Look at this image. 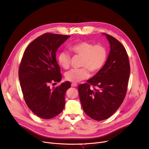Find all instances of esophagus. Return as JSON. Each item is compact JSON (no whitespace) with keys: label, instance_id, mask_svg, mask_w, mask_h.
Returning <instances> with one entry per match:
<instances>
[{"label":"esophagus","instance_id":"esophagus-1","mask_svg":"<svg viewBox=\"0 0 149 149\" xmlns=\"http://www.w3.org/2000/svg\"><path fill=\"white\" fill-rule=\"evenodd\" d=\"M78 86V84H76V83H71V86L72 87H76Z\"/></svg>","mask_w":149,"mask_h":149}]
</instances>
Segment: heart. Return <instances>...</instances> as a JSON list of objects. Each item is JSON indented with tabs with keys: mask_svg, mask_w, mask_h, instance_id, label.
<instances>
[{
	"mask_svg": "<svg viewBox=\"0 0 149 149\" xmlns=\"http://www.w3.org/2000/svg\"><path fill=\"white\" fill-rule=\"evenodd\" d=\"M69 49L74 55L82 58L79 69H71L66 72L65 78L71 82L78 83L87 79L89 76V70L92 73L98 71L104 65L107 53L106 48L102 45H94L91 43L82 41L72 45ZM58 63L63 69L69 68L71 63V56L68 53L63 51L57 56Z\"/></svg>",
	"mask_w": 149,
	"mask_h": 149,
	"instance_id": "b5f03b06",
	"label": "heart"
}]
</instances>
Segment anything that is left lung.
I'll list each match as a JSON object with an SVG mask.
<instances>
[{"mask_svg": "<svg viewBox=\"0 0 149 149\" xmlns=\"http://www.w3.org/2000/svg\"><path fill=\"white\" fill-rule=\"evenodd\" d=\"M110 45V52L102 68L87 83L79 84L82 107L96 120L109 118L119 109L127 92L130 75L129 57L124 46L112 36L103 33ZM97 89L91 88V85Z\"/></svg>", "mask_w": 149, "mask_h": 149, "instance_id": "1", "label": "left lung"}]
</instances>
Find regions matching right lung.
Instances as JSON below:
<instances>
[{"mask_svg": "<svg viewBox=\"0 0 149 149\" xmlns=\"http://www.w3.org/2000/svg\"><path fill=\"white\" fill-rule=\"evenodd\" d=\"M70 37L45 33L29 44L22 58L19 77L24 100L29 109L42 119H52L64 109L65 95L70 83L65 81L52 88L49 85L61 79L56 52Z\"/></svg>", "mask_w": 149, "mask_h": 149, "instance_id": "add662e5", "label": "right lung"}]
</instances>
